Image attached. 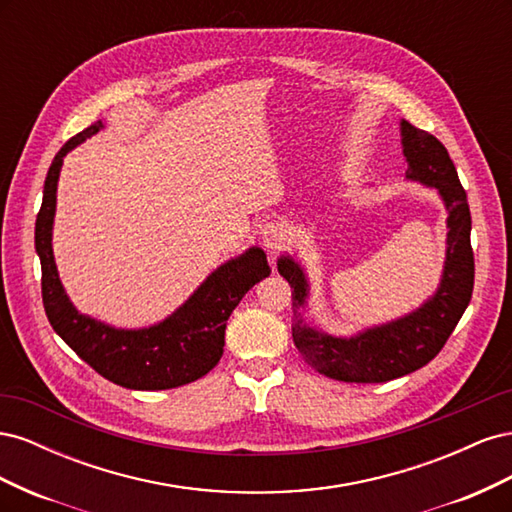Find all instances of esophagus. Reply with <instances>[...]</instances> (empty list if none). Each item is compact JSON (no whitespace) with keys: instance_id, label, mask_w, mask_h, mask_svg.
Returning a JSON list of instances; mask_svg holds the SVG:
<instances>
[{"instance_id":"34e87169","label":"esophagus","mask_w":512,"mask_h":512,"mask_svg":"<svg viewBox=\"0 0 512 512\" xmlns=\"http://www.w3.org/2000/svg\"><path fill=\"white\" fill-rule=\"evenodd\" d=\"M260 237H262V243H265L267 250L277 252V250H282V247H284V243L288 239V230L282 222L273 220V222H267L265 226H262Z\"/></svg>"}]
</instances>
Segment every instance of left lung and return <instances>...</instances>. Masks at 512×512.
<instances>
[{
	"label": "left lung",
	"instance_id": "obj_1",
	"mask_svg": "<svg viewBox=\"0 0 512 512\" xmlns=\"http://www.w3.org/2000/svg\"><path fill=\"white\" fill-rule=\"evenodd\" d=\"M401 143L408 179L436 188L448 211V247L438 292L416 312L395 322L344 339L309 329L301 320L292 327V342L307 365L344 382H389L427 365L455 331L474 288V252L470 245L472 215L455 164L436 136L401 121ZM277 271L292 288L294 305H305L307 280L301 267L284 256Z\"/></svg>",
	"mask_w": 512,
	"mask_h": 512
}]
</instances>
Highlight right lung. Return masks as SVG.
<instances>
[{"label":"right lung","instance_id":"1","mask_svg":"<svg viewBox=\"0 0 512 512\" xmlns=\"http://www.w3.org/2000/svg\"><path fill=\"white\" fill-rule=\"evenodd\" d=\"M102 121L72 136L59 149L44 179L36 218V252L42 265V303L55 333L100 376L136 391H162L194 382L211 371L224 352V331L243 294L271 273L267 254L250 247L213 271L192 297L164 322L123 331L79 314L59 282L51 235L59 168L66 153L94 136Z\"/></svg>","mask_w":512,"mask_h":512}]
</instances>
